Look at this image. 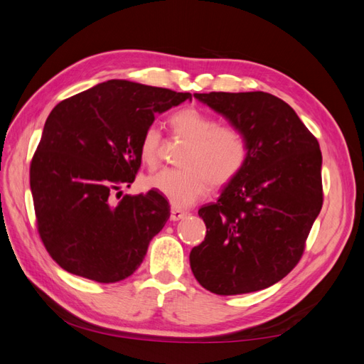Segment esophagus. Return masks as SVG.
I'll return each mask as SVG.
<instances>
[{"instance_id":"obj_1","label":"esophagus","mask_w":364,"mask_h":364,"mask_svg":"<svg viewBox=\"0 0 364 364\" xmlns=\"http://www.w3.org/2000/svg\"><path fill=\"white\" fill-rule=\"evenodd\" d=\"M186 211H182V209H179V208H171V214H170V218L173 220V222H178V220H182V218H185L186 217Z\"/></svg>"}]
</instances>
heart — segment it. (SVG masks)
Segmentation results:
<instances>
[{"label": "heart", "mask_w": 364, "mask_h": 364, "mask_svg": "<svg viewBox=\"0 0 364 364\" xmlns=\"http://www.w3.org/2000/svg\"><path fill=\"white\" fill-rule=\"evenodd\" d=\"M176 135L188 139L182 151V168H164L146 179L176 208H186L203 197L209 183L223 186L232 182L245 168L249 146L245 135L232 126H218L214 117L197 107H183L170 117ZM161 132L149 126L139 141V158L147 167L159 159Z\"/></svg>", "instance_id": "1"}]
</instances>
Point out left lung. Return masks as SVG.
Here are the masks:
<instances>
[{"label": "left lung", "mask_w": 364, "mask_h": 364, "mask_svg": "<svg viewBox=\"0 0 364 364\" xmlns=\"http://www.w3.org/2000/svg\"><path fill=\"white\" fill-rule=\"evenodd\" d=\"M245 135V168L199 209L205 240L190 253L202 287L243 294L277 284L299 262L322 209V153L310 130L267 92L194 94Z\"/></svg>", "instance_id": "1"}]
</instances>
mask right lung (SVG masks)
Returning <instances> with one entry per match:
<instances>
[{"label": "right lung", "mask_w": 364, "mask_h": 364, "mask_svg": "<svg viewBox=\"0 0 364 364\" xmlns=\"http://www.w3.org/2000/svg\"><path fill=\"white\" fill-rule=\"evenodd\" d=\"M185 100L191 102L190 92L107 80L50 112L30 188L39 235L62 269L109 284L139 267L170 206L155 190L119 202L115 194L135 181L144 130Z\"/></svg>", "instance_id": "obj_1"}]
</instances>
